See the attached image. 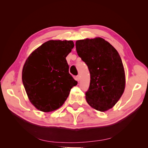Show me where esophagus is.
<instances>
[{
  "label": "esophagus",
  "mask_w": 148,
  "mask_h": 148,
  "mask_svg": "<svg viewBox=\"0 0 148 148\" xmlns=\"http://www.w3.org/2000/svg\"><path fill=\"white\" fill-rule=\"evenodd\" d=\"M76 79H77V81H78V82L79 81V80H80V77H79V75H77V77H76Z\"/></svg>",
  "instance_id": "obj_1"
}]
</instances>
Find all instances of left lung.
I'll return each mask as SVG.
<instances>
[{"label": "left lung", "instance_id": "8db88e82", "mask_svg": "<svg viewBox=\"0 0 148 148\" xmlns=\"http://www.w3.org/2000/svg\"><path fill=\"white\" fill-rule=\"evenodd\" d=\"M78 55L90 73V85L86 100L92 108L106 112L115 105L125 88V74L117 51L103 38L76 41Z\"/></svg>", "mask_w": 148, "mask_h": 148}]
</instances>
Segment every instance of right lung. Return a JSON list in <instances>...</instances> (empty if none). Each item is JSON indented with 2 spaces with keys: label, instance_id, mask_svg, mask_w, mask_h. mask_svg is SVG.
<instances>
[{
  "label": "right lung",
  "instance_id": "right-lung-1",
  "mask_svg": "<svg viewBox=\"0 0 148 148\" xmlns=\"http://www.w3.org/2000/svg\"><path fill=\"white\" fill-rule=\"evenodd\" d=\"M72 41L49 40L31 53L22 70V81L29 101L44 112L63 105L77 82L69 72L66 57Z\"/></svg>",
  "mask_w": 148,
  "mask_h": 148
}]
</instances>
